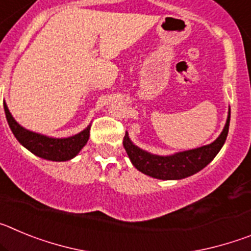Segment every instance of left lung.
<instances>
[{"mask_svg": "<svg viewBox=\"0 0 251 251\" xmlns=\"http://www.w3.org/2000/svg\"><path fill=\"white\" fill-rule=\"evenodd\" d=\"M229 124L230 112L225 128L211 145L176 153L172 156H154L142 151L130 142L128 133H126L123 138V146L133 166L145 175L159 179H181L201 171L215 158L225 143L229 133Z\"/></svg>", "mask_w": 251, "mask_h": 251, "instance_id": "1", "label": "left lung"}]
</instances>
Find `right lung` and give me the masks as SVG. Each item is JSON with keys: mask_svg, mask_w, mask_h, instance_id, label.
<instances>
[{"mask_svg": "<svg viewBox=\"0 0 251 251\" xmlns=\"http://www.w3.org/2000/svg\"><path fill=\"white\" fill-rule=\"evenodd\" d=\"M4 114L8 122L13 136L17 141L30 152L41 158L50 159V161H68L75 157L80 152L81 148L86 145L90 136V126L85 128L83 132L77 133L69 138H49V137L37 134L25 129L17 123L11 115L6 103L3 104Z\"/></svg>", "mask_w": 251, "mask_h": 251, "instance_id": "1", "label": "right lung"}]
</instances>
